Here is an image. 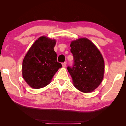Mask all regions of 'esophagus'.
Returning <instances> with one entry per match:
<instances>
[{"instance_id":"esophagus-1","label":"esophagus","mask_w":126,"mask_h":126,"mask_svg":"<svg viewBox=\"0 0 126 126\" xmlns=\"http://www.w3.org/2000/svg\"><path fill=\"white\" fill-rule=\"evenodd\" d=\"M66 64H67V63H66V62H65V63H63V67H66Z\"/></svg>"}]
</instances>
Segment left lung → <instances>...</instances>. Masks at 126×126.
I'll return each mask as SVG.
<instances>
[{
	"instance_id": "left-lung-1",
	"label": "left lung",
	"mask_w": 126,
	"mask_h": 126,
	"mask_svg": "<svg viewBox=\"0 0 126 126\" xmlns=\"http://www.w3.org/2000/svg\"><path fill=\"white\" fill-rule=\"evenodd\" d=\"M70 51L73 56L72 67L68 66L73 85L81 92L94 91L102 81L104 61L97 47L86 38L73 41Z\"/></svg>"
}]
</instances>
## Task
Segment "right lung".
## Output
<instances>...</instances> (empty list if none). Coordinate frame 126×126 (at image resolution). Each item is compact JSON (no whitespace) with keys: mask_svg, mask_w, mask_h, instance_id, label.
<instances>
[{"mask_svg":"<svg viewBox=\"0 0 126 126\" xmlns=\"http://www.w3.org/2000/svg\"><path fill=\"white\" fill-rule=\"evenodd\" d=\"M55 39L39 37L31 46L22 63V76L32 88L46 87L62 65L57 61Z\"/></svg>","mask_w":126,"mask_h":126,"instance_id":"1","label":"right lung"}]
</instances>
